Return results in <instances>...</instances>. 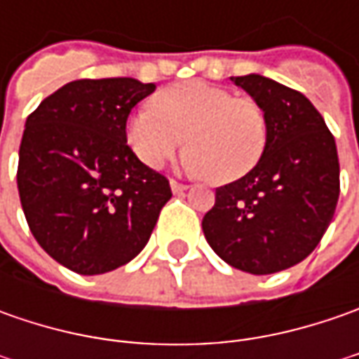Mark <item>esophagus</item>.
Masks as SVG:
<instances>
[{
	"label": "esophagus",
	"mask_w": 359,
	"mask_h": 359,
	"mask_svg": "<svg viewBox=\"0 0 359 359\" xmlns=\"http://www.w3.org/2000/svg\"><path fill=\"white\" fill-rule=\"evenodd\" d=\"M170 186H172L173 194H184L187 187H189V186H186V184H180V182H175V180H172V182H170Z\"/></svg>",
	"instance_id": "1"
}]
</instances>
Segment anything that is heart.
I'll return each instance as SVG.
<instances>
[{"label": "heart", "instance_id": "1", "mask_svg": "<svg viewBox=\"0 0 359 359\" xmlns=\"http://www.w3.org/2000/svg\"><path fill=\"white\" fill-rule=\"evenodd\" d=\"M126 135L133 154L151 170L163 168L186 144L194 172L229 184L252 172L264 156L268 118L250 95L182 81L159 91L154 107L131 114Z\"/></svg>", "mask_w": 359, "mask_h": 359}]
</instances>
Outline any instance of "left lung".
<instances>
[{"label":"left lung","instance_id":"left-lung-1","mask_svg":"<svg viewBox=\"0 0 359 359\" xmlns=\"http://www.w3.org/2000/svg\"><path fill=\"white\" fill-rule=\"evenodd\" d=\"M231 81L264 107L268 145L252 172L215 189L201 228L231 268L266 276L299 264L322 240L339 198L338 149L304 93L255 74Z\"/></svg>","mask_w":359,"mask_h":359}]
</instances>
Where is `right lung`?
I'll list each match as a JSON object with an SVG mask.
<instances>
[{
	"label": "right lung",
	"mask_w": 359,
	"mask_h": 359,
	"mask_svg": "<svg viewBox=\"0 0 359 359\" xmlns=\"http://www.w3.org/2000/svg\"><path fill=\"white\" fill-rule=\"evenodd\" d=\"M156 90L133 77L76 79L27 116L18 189L37 243L81 276L140 254L172 198L170 180L131 151L126 123Z\"/></svg>",
	"instance_id": "right-lung-1"
}]
</instances>
